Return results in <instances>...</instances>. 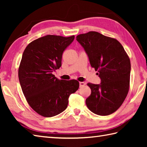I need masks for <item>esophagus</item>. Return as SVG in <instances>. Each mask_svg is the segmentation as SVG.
<instances>
[{"label":"esophagus","instance_id":"esophagus-1","mask_svg":"<svg viewBox=\"0 0 147 147\" xmlns=\"http://www.w3.org/2000/svg\"><path fill=\"white\" fill-rule=\"evenodd\" d=\"M85 83L84 82H80V88H81V87H83V86H85Z\"/></svg>","mask_w":147,"mask_h":147}]
</instances>
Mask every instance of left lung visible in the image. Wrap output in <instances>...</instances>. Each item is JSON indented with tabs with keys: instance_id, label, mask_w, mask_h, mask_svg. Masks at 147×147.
<instances>
[{
	"instance_id": "obj_1",
	"label": "left lung",
	"mask_w": 147,
	"mask_h": 147,
	"mask_svg": "<svg viewBox=\"0 0 147 147\" xmlns=\"http://www.w3.org/2000/svg\"><path fill=\"white\" fill-rule=\"evenodd\" d=\"M76 40L101 80L98 85L87 84L92 93L86 99V106L95 114H111L120 107L129 91V58L117 40L98 32L81 34Z\"/></svg>"
}]
</instances>
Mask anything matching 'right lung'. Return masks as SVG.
<instances>
[{
  "mask_svg": "<svg viewBox=\"0 0 147 147\" xmlns=\"http://www.w3.org/2000/svg\"><path fill=\"white\" fill-rule=\"evenodd\" d=\"M74 39V35H46L31 42L22 55L18 71L22 91L30 107L43 117L65 111L69 95L79 88L78 81L59 80L52 74L61 66L63 52Z\"/></svg>",
  "mask_w": 147,
  "mask_h": 147,
  "instance_id": "1",
  "label": "right lung"
}]
</instances>
